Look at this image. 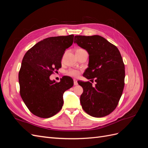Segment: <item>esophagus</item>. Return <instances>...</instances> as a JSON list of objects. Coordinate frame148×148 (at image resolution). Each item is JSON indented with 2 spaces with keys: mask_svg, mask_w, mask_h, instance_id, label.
<instances>
[{
  "mask_svg": "<svg viewBox=\"0 0 148 148\" xmlns=\"http://www.w3.org/2000/svg\"><path fill=\"white\" fill-rule=\"evenodd\" d=\"M73 82H74V85H75V86H77V85L78 84V82H77V79H73Z\"/></svg>",
  "mask_w": 148,
  "mask_h": 148,
  "instance_id": "obj_1",
  "label": "esophagus"
}]
</instances>
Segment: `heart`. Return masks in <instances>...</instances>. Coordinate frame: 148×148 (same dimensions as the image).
I'll list each match as a JSON object with an SVG mask.
<instances>
[{
  "label": "heart",
  "instance_id": "1",
  "mask_svg": "<svg viewBox=\"0 0 148 148\" xmlns=\"http://www.w3.org/2000/svg\"><path fill=\"white\" fill-rule=\"evenodd\" d=\"M84 51V49H78L76 51V52H79V51ZM66 73L67 75L70 76V77H78L80 74V71L78 70H76V69H69L66 71Z\"/></svg>",
  "mask_w": 148,
  "mask_h": 148
}]
</instances>
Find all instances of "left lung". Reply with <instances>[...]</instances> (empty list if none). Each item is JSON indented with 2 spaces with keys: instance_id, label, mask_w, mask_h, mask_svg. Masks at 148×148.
I'll return each instance as SVG.
<instances>
[{
  "instance_id": "1",
  "label": "left lung",
  "mask_w": 148,
  "mask_h": 148,
  "mask_svg": "<svg viewBox=\"0 0 148 148\" xmlns=\"http://www.w3.org/2000/svg\"><path fill=\"white\" fill-rule=\"evenodd\" d=\"M74 42L89 53L88 68L83 76L95 79L78 82L83 89L80 96L82 108L95 117L110 114L117 107L125 85V65L118 48L98 35L75 36Z\"/></svg>"
}]
</instances>
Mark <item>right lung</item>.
Returning <instances> with one entry per match:
<instances>
[{
	"label": "right lung",
	"instance_id": "right-lung-1",
	"mask_svg": "<svg viewBox=\"0 0 148 148\" xmlns=\"http://www.w3.org/2000/svg\"><path fill=\"white\" fill-rule=\"evenodd\" d=\"M73 34L50 37L26 52L18 73L20 93L31 113L41 118L57 114L64 104V92L73 86V79L64 76L60 82L49 77L61 68L66 49L72 45Z\"/></svg>",
	"mask_w": 148,
	"mask_h": 148
}]
</instances>
